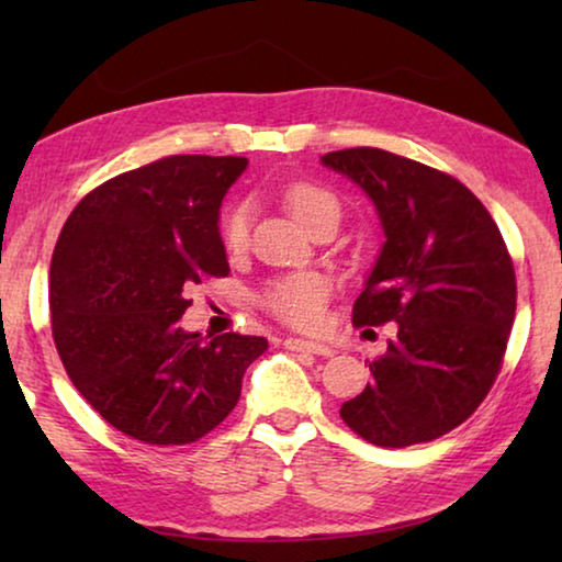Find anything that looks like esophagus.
I'll use <instances>...</instances> for the list:
<instances>
[{
	"label": "esophagus",
	"mask_w": 562,
	"mask_h": 562,
	"mask_svg": "<svg viewBox=\"0 0 562 562\" xmlns=\"http://www.w3.org/2000/svg\"><path fill=\"white\" fill-rule=\"evenodd\" d=\"M284 347L292 351H310V355H317V357L335 355V349L325 345V341H312V339H300V337H288L284 339Z\"/></svg>",
	"instance_id": "esophagus-1"
}]
</instances>
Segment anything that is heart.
I'll return each instance as SVG.
<instances>
[{
	"mask_svg": "<svg viewBox=\"0 0 562 562\" xmlns=\"http://www.w3.org/2000/svg\"><path fill=\"white\" fill-rule=\"evenodd\" d=\"M284 205L292 217L304 227H315L319 221L335 215L339 217L341 207L335 193L315 183H292L284 190ZM250 237V207L245 203L233 205L223 221V240L227 250H245ZM329 300V280L317 272L290 274V278L274 280L262 292V304L274 317L288 322L292 327H317L325 317V304Z\"/></svg>",
	"mask_w": 562,
	"mask_h": 562,
	"instance_id": "obj_1",
	"label": "heart"
}]
</instances>
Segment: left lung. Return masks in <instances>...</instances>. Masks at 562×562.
<instances>
[{
	"instance_id": "8db88e82",
	"label": "left lung",
	"mask_w": 562,
	"mask_h": 562,
	"mask_svg": "<svg viewBox=\"0 0 562 562\" xmlns=\"http://www.w3.org/2000/svg\"><path fill=\"white\" fill-rule=\"evenodd\" d=\"M374 203L382 252L351 322H396L372 382L341 404L361 439L404 449L463 424L496 382L516 317V272L491 213L459 180L382 148L322 156Z\"/></svg>"
}]
</instances>
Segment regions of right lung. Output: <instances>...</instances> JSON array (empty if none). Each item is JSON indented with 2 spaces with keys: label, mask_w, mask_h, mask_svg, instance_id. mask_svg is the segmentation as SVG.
I'll return each instance as SVG.
<instances>
[{
  "label": "right lung",
  "mask_w": 562,
  "mask_h": 562,
  "mask_svg": "<svg viewBox=\"0 0 562 562\" xmlns=\"http://www.w3.org/2000/svg\"><path fill=\"white\" fill-rule=\"evenodd\" d=\"M247 158L168 156L93 188L56 240L54 345L113 429L154 446L203 439L233 412L265 337L186 331L188 290L225 278L221 203Z\"/></svg>",
  "instance_id": "add662e5"
}]
</instances>
